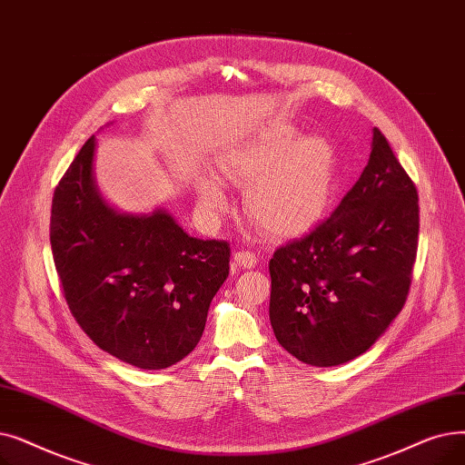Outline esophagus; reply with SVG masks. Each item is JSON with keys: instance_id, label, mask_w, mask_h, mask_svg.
I'll return each instance as SVG.
<instances>
[{"instance_id": "obj_1", "label": "esophagus", "mask_w": 465, "mask_h": 465, "mask_svg": "<svg viewBox=\"0 0 465 465\" xmlns=\"http://www.w3.org/2000/svg\"><path fill=\"white\" fill-rule=\"evenodd\" d=\"M256 254L249 252V251H237L233 254V262H232V270L239 272V270H251L256 266Z\"/></svg>"}]
</instances>
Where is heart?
I'll return each mask as SVG.
<instances>
[{
    "label": "heart",
    "mask_w": 465,
    "mask_h": 465,
    "mask_svg": "<svg viewBox=\"0 0 465 465\" xmlns=\"http://www.w3.org/2000/svg\"><path fill=\"white\" fill-rule=\"evenodd\" d=\"M220 174L249 184L247 211L264 230L296 235L310 230L325 213L334 184V152L325 138H298L294 129H266L228 152ZM199 201L218 213L228 205L214 176L199 180Z\"/></svg>",
    "instance_id": "obj_1"
}]
</instances>
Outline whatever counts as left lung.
Returning a JSON list of instances; mask_svg holds the SVG:
<instances>
[{
	"mask_svg": "<svg viewBox=\"0 0 465 465\" xmlns=\"http://www.w3.org/2000/svg\"><path fill=\"white\" fill-rule=\"evenodd\" d=\"M418 213L414 183L374 129L369 163L336 211L270 260L279 344L312 367L365 353L407 302Z\"/></svg>",
	"mask_w": 465,
	"mask_h": 465,
	"instance_id": "1",
	"label": "left lung"
}]
</instances>
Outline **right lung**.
<instances>
[{
  "label": "right lung",
  "instance_id": "add662e5",
  "mask_svg": "<svg viewBox=\"0 0 465 465\" xmlns=\"http://www.w3.org/2000/svg\"><path fill=\"white\" fill-rule=\"evenodd\" d=\"M91 136L60 180L51 249L68 308L94 344L144 371L193 351L230 273L226 241L188 235L163 209L117 213L100 197Z\"/></svg>",
  "mask_w": 465,
  "mask_h": 465
}]
</instances>
